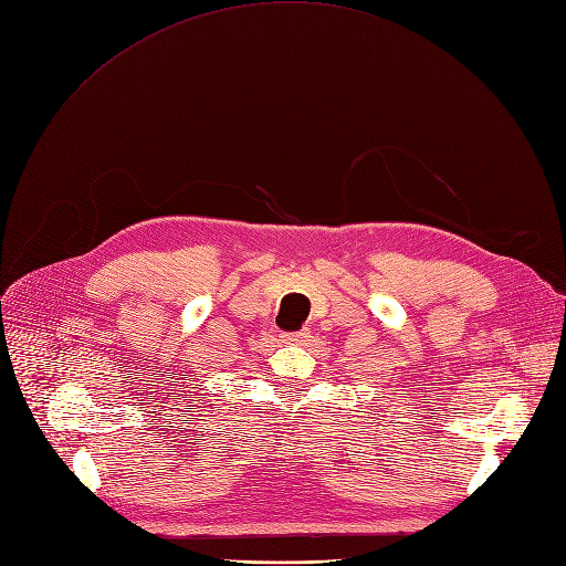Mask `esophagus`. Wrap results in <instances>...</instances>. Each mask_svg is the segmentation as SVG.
<instances>
[{"label": "esophagus", "mask_w": 566, "mask_h": 566, "mask_svg": "<svg viewBox=\"0 0 566 566\" xmlns=\"http://www.w3.org/2000/svg\"><path fill=\"white\" fill-rule=\"evenodd\" d=\"M308 336V329H300V332H290V334H283V340L287 343H304Z\"/></svg>", "instance_id": "34e87169"}]
</instances>
